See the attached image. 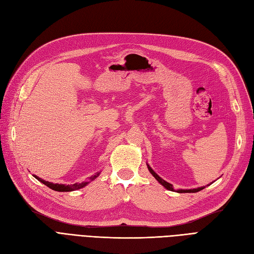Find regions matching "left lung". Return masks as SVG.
<instances>
[{
    "label": "left lung",
    "instance_id": "8db88e82",
    "mask_svg": "<svg viewBox=\"0 0 254 254\" xmlns=\"http://www.w3.org/2000/svg\"><path fill=\"white\" fill-rule=\"evenodd\" d=\"M148 166V170H149V172L151 173V175L155 177V178L162 184V186L165 188V189H167V190H174V187L172 186L171 183H168V182H166V181H164L162 178H160V177L153 172L152 170H151V167L149 166V165H147ZM204 188H198V189H193V190H177L178 191V193H197V191H199V190H203Z\"/></svg>",
    "mask_w": 254,
    "mask_h": 254
}]
</instances>
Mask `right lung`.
<instances>
[{
    "instance_id": "right-lung-1",
    "label": "right lung",
    "mask_w": 254,
    "mask_h": 254,
    "mask_svg": "<svg viewBox=\"0 0 254 254\" xmlns=\"http://www.w3.org/2000/svg\"><path fill=\"white\" fill-rule=\"evenodd\" d=\"M98 175H99V173L95 174L94 176L90 177L89 181L94 180ZM35 178L39 180L40 182H42L43 184H45V186L49 187L50 189H52L54 190H57V191H71V190H79L83 187H86L87 184L89 183V182H81V183H74V184H71V186H65V184H57V183H52V182H49V181L42 180L41 178H39V177H37V176H35Z\"/></svg>"
}]
</instances>
